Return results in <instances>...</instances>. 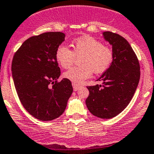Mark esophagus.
<instances>
[{"label": "esophagus", "mask_w": 154, "mask_h": 154, "mask_svg": "<svg viewBox=\"0 0 154 154\" xmlns=\"http://www.w3.org/2000/svg\"><path fill=\"white\" fill-rule=\"evenodd\" d=\"M72 87H73V89H74V91H78L79 89L81 88L82 85H78V84H75V83H72Z\"/></svg>", "instance_id": "1"}]
</instances>
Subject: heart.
<instances>
[{"label": "heart", "instance_id": "1", "mask_svg": "<svg viewBox=\"0 0 154 154\" xmlns=\"http://www.w3.org/2000/svg\"><path fill=\"white\" fill-rule=\"evenodd\" d=\"M72 51L67 46L60 45L56 50V59L63 68H68L76 57L80 58L82 66H73L64 72L63 76L75 84H80L90 78L92 72L100 74L112 65L114 59L113 51L103 45L101 41L91 36H82L73 42Z\"/></svg>", "mask_w": 154, "mask_h": 154}]
</instances>
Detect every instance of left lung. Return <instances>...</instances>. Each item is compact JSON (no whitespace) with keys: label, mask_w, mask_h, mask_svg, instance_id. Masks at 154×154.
I'll return each mask as SVG.
<instances>
[{"label":"left lung","mask_w":154,"mask_h":154,"mask_svg":"<svg viewBox=\"0 0 154 154\" xmlns=\"http://www.w3.org/2000/svg\"><path fill=\"white\" fill-rule=\"evenodd\" d=\"M103 36L112 45L113 62L97 80L103 84L87 86L89 95L85 103L94 116L111 119L123 111L132 99L140 80V64L123 37L111 32H104Z\"/></svg>","instance_id":"obj_1"}]
</instances>
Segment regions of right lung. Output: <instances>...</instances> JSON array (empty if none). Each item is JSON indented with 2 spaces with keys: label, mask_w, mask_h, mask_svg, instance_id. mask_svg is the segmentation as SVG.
<instances>
[{
  "label": "right lung",
  "mask_w": 154,
  "mask_h": 154,
  "mask_svg": "<svg viewBox=\"0 0 154 154\" xmlns=\"http://www.w3.org/2000/svg\"><path fill=\"white\" fill-rule=\"evenodd\" d=\"M64 38L60 32L32 36L13 58L11 69L19 99L29 113L42 121L60 116L72 93L70 80H57L60 69L55 54Z\"/></svg>",
  "instance_id": "obj_1"
}]
</instances>
